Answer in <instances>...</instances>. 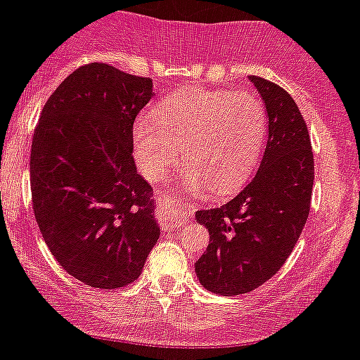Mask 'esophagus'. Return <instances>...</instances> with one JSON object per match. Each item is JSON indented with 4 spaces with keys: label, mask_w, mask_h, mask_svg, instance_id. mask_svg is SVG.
<instances>
[{
    "label": "esophagus",
    "mask_w": 360,
    "mask_h": 360,
    "mask_svg": "<svg viewBox=\"0 0 360 360\" xmlns=\"http://www.w3.org/2000/svg\"><path fill=\"white\" fill-rule=\"evenodd\" d=\"M162 208H165V224L168 228L183 226L193 214L192 202L183 201L181 198H172V195L162 198Z\"/></svg>",
    "instance_id": "34e87169"
}]
</instances>
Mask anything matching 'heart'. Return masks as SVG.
I'll return each instance as SVG.
<instances>
[{
    "mask_svg": "<svg viewBox=\"0 0 360 360\" xmlns=\"http://www.w3.org/2000/svg\"><path fill=\"white\" fill-rule=\"evenodd\" d=\"M155 117L134 124V154L143 176L159 181L181 159L190 192L230 193L245 183L261 155L266 112L252 92L186 89L155 106Z\"/></svg>",
    "mask_w": 360,
    "mask_h": 360,
    "instance_id": "heart-1",
    "label": "heart"
}]
</instances>
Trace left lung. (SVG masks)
Masks as SVG:
<instances>
[{"label": "left lung", "mask_w": 360, "mask_h": 360, "mask_svg": "<svg viewBox=\"0 0 360 360\" xmlns=\"http://www.w3.org/2000/svg\"><path fill=\"white\" fill-rule=\"evenodd\" d=\"M266 105L268 141L252 183L221 208L199 210L210 245L195 262L208 292L240 295L271 279L310 214L314 152L304 117L279 85L250 76Z\"/></svg>", "instance_id": "obj_1"}]
</instances>
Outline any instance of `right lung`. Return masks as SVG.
I'll use <instances>...</instances> for the list:
<instances>
[{"instance_id":"add662e5","label":"right lung","mask_w":360,"mask_h":360,"mask_svg":"<svg viewBox=\"0 0 360 360\" xmlns=\"http://www.w3.org/2000/svg\"><path fill=\"white\" fill-rule=\"evenodd\" d=\"M152 89L150 77L85 65L52 92L34 130L37 226L56 261L92 288L134 283L159 239L152 186L132 154L134 121Z\"/></svg>"}]
</instances>
